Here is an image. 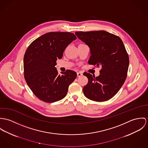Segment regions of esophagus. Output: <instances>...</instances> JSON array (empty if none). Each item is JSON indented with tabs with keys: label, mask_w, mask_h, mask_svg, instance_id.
Here are the masks:
<instances>
[{
	"label": "esophagus",
	"mask_w": 148,
	"mask_h": 148,
	"mask_svg": "<svg viewBox=\"0 0 148 148\" xmlns=\"http://www.w3.org/2000/svg\"><path fill=\"white\" fill-rule=\"evenodd\" d=\"M82 75H83V74H82L81 72H80V71H79V72L77 73V77H81Z\"/></svg>",
	"instance_id": "1"
}]
</instances>
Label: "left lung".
Listing matches in <instances>:
<instances>
[{
	"instance_id": "obj_1",
	"label": "left lung",
	"mask_w": 148,
	"mask_h": 148,
	"mask_svg": "<svg viewBox=\"0 0 148 148\" xmlns=\"http://www.w3.org/2000/svg\"><path fill=\"white\" fill-rule=\"evenodd\" d=\"M77 37L90 48V65L101 66L100 75L95 77L84 73L88 78L83 91L87 98L104 101L117 94L125 82L130 60L120 37L104 31L76 32Z\"/></svg>"
}]
</instances>
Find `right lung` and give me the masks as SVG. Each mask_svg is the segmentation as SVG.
<instances>
[{
  "label": "right lung",
  "mask_w": 148,
  "mask_h": 148,
  "mask_svg": "<svg viewBox=\"0 0 148 148\" xmlns=\"http://www.w3.org/2000/svg\"><path fill=\"white\" fill-rule=\"evenodd\" d=\"M77 37L70 32H49L36 39L24 56V78L33 94L40 100L53 103L65 98L69 85L77 77L71 70L59 74L56 61Z\"/></svg>",
  "instance_id": "obj_1"
}]
</instances>
